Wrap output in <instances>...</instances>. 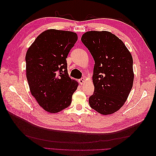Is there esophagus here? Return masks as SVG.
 I'll use <instances>...</instances> for the list:
<instances>
[{"instance_id": "34e87169", "label": "esophagus", "mask_w": 156, "mask_h": 156, "mask_svg": "<svg viewBox=\"0 0 156 156\" xmlns=\"http://www.w3.org/2000/svg\"><path fill=\"white\" fill-rule=\"evenodd\" d=\"M85 81H86V80L84 78H81V79H80L79 80V83H80L81 85H83V84H84V83H85Z\"/></svg>"}]
</instances>
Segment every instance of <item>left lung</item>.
Instances as JSON below:
<instances>
[{
	"label": "left lung",
	"mask_w": 156,
	"mask_h": 156,
	"mask_svg": "<svg viewBox=\"0 0 156 156\" xmlns=\"http://www.w3.org/2000/svg\"><path fill=\"white\" fill-rule=\"evenodd\" d=\"M94 60L93 95L89 105L101 115L119 111L133 87V58L124 42L108 31H88L81 37Z\"/></svg>",
	"instance_id": "1"
}]
</instances>
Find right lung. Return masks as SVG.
<instances>
[{
	"label": "right lung",
	"mask_w": 156,
	"mask_h": 156,
	"mask_svg": "<svg viewBox=\"0 0 156 156\" xmlns=\"http://www.w3.org/2000/svg\"><path fill=\"white\" fill-rule=\"evenodd\" d=\"M78 37L76 33L47 30L28 49L26 73L32 95L44 110L56 113L69 107L78 83L68 73L66 58Z\"/></svg>",
	"instance_id": "right-lung-1"
}]
</instances>
